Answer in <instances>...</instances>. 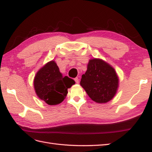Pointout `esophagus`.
Masks as SVG:
<instances>
[{"label": "esophagus", "mask_w": 152, "mask_h": 152, "mask_svg": "<svg viewBox=\"0 0 152 152\" xmlns=\"http://www.w3.org/2000/svg\"><path fill=\"white\" fill-rule=\"evenodd\" d=\"M74 80H75V81L76 83H79V79H78V78H77V77H76V78L74 79Z\"/></svg>", "instance_id": "34e87169"}]
</instances>
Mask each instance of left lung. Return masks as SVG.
Returning <instances> with one entry per match:
<instances>
[{
  "label": "left lung",
  "instance_id": "1",
  "mask_svg": "<svg viewBox=\"0 0 152 152\" xmlns=\"http://www.w3.org/2000/svg\"><path fill=\"white\" fill-rule=\"evenodd\" d=\"M80 84L88 96L98 103L107 102L113 98L118 87L115 70L101 59H91Z\"/></svg>",
  "mask_w": 152,
  "mask_h": 152
}]
</instances>
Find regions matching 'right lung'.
<instances>
[{
    "mask_svg": "<svg viewBox=\"0 0 152 152\" xmlns=\"http://www.w3.org/2000/svg\"><path fill=\"white\" fill-rule=\"evenodd\" d=\"M75 83L73 79L62 75L53 61L41 68L34 81L37 95L50 105L61 103L67 95V88Z\"/></svg>",
    "mask_w": 152,
    "mask_h": 152,
    "instance_id": "add662e5",
    "label": "right lung"
}]
</instances>
